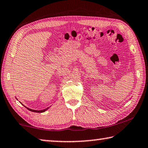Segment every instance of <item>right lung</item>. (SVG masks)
Returning <instances> with one entry per match:
<instances>
[{
    "label": "right lung",
    "instance_id": "obj_1",
    "mask_svg": "<svg viewBox=\"0 0 148 148\" xmlns=\"http://www.w3.org/2000/svg\"><path fill=\"white\" fill-rule=\"evenodd\" d=\"M25 108H27V109L29 110V111H31V112H38V113H42V112L46 111V110L49 108V107H48V108H47L46 109H44V110H35L30 109V108H27V107H25Z\"/></svg>",
    "mask_w": 148,
    "mask_h": 148
}]
</instances>
